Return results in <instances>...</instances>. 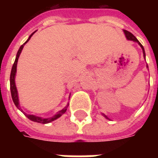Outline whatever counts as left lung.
<instances>
[{"mask_svg": "<svg viewBox=\"0 0 158 158\" xmlns=\"http://www.w3.org/2000/svg\"><path fill=\"white\" fill-rule=\"evenodd\" d=\"M124 33H125V37H126V38H127L128 40L134 41V42H135V43H139V45L140 47H141V48H142L143 53V57H144V58H145V52H144V48H143V47L142 44H141V43H140L139 42V40H138L137 38H135V36L133 35L132 33H130V32H129V31H127V30H124ZM147 68H148V64H147ZM102 115H103V116H104V117L106 118V119H107V120H110V119H109V118H108L107 116H106V115H105V114H102Z\"/></svg>", "mask_w": 158, "mask_h": 158, "instance_id": "obj_1", "label": "left lung"}]
</instances>
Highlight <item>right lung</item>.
<instances>
[{
  "label": "right lung",
  "instance_id": "obj_1",
  "mask_svg": "<svg viewBox=\"0 0 158 158\" xmlns=\"http://www.w3.org/2000/svg\"><path fill=\"white\" fill-rule=\"evenodd\" d=\"M35 33V32H34ZM33 33L29 36V38H28V40L26 41L25 43H23V45L21 46L19 49L18 52H17V55H16V58H15V63H14L13 66H12V69H11V73H10V92H11V97H12V100H13L14 103L15 105L16 106V107L18 108L19 110H20L24 114V115L27 116V117L31 120L32 121H34V122H38V123H41V124H48V123H50L53 120H56L58 119L59 117H60L63 114H64L65 111H66L67 108L69 106V103L67 104L66 106L64 108V109H62V110H59L56 114H55L53 116L50 118H42V117H39V116H36V115H28V114H26L24 113L22 110V109L20 108V106H19V97H18V91H17V89H16V86H15V74H16V69H17V63H18V59L19 57V55H20L21 52L23 50V46L25 45L26 43H28L29 39L31 38V37L33 35Z\"/></svg>",
  "mask_w": 158,
  "mask_h": 158
}]
</instances>
